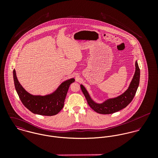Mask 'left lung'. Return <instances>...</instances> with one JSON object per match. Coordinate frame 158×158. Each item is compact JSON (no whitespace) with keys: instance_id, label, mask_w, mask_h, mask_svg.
Here are the masks:
<instances>
[{"instance_id":"obj_1","label":"left lung","mask_w":158,"mask_h":158,"mask_svg":"<svg viewBox=\"0 0 158 158\" xmlns=\"http://www.w3.org/2000/svg\"><path fill=\"white\" fill-rule=\"evenodd\" d=\"M135 72L128 88L121 95L116 97L108 98L101 103L94 101L85 87L83 85H80L81 89L90 108L95 112L102 114H113L126 108L133 100L139 85L140 69L137 61H135Z\"/></svg>"}]
</instances>
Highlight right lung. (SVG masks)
Returning a JSON list of instances; mask_svg holds the SVG:
<instances>
[{"mask_svg": "<svg viewBox=\"0 0 158 158\" xmlns=\"http://www.w3.org/2000/svg\"><path fill=\"white\" fill-rule=\"evenodd\" d=\"M13 78L15 89L23 105L31 113L47 116L56 115L63 109L69 88L75 81L73 78L67 80L53 92L40 95L31 94L23 88L18 80L15 69Z\"/></svg>", "mask_w": 158, "mask_h": 158, "instance_id": "obj_1", "label": "right lung"}]
</instances>
